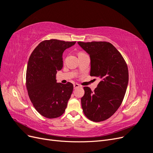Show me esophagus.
<instances>
[{
    "mask_svg": "<svg viewBox=\"0 0 153 153\" xmlns=\"http://www.w3.org/2000/svg\"><path fill=\"white\" fill-rule=\"evenodd\" d=\"M73 86H74V89H76V88L80 87V85H79V84H75L73 85Z\"/></svg>",
    "mask_w": 153,
    "mask_h": 153,
    "instance_id": "obj_1",
    "label": "esophagus"
}]
</instances>
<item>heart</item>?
Here are the masks:
<instances>
[{
  "mask_svg": "<svg viewBox=\"0 0 153 153\" xmlns=\"http://www.w3.org/2000/svg\"><path fill=\"white\" fill-rule=\"evenodd\" d=\"M82 53H80L79 54H82ZM79 54H78V55H79Z\"/></svg>",
  "mask_w": 153,
  "mask_h": 153,
  "instance_id": "b5f03b06",
  "label": "heart"
}]
</instances>
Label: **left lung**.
Here are the masks:
<instances>
[{"label": "left lung", "mask_w": 153, "mask_h": 153, "mask_svg": "<svg viewBox=\"0 0 153 153\" xmlns=\"http://www.w3.org/2000/svg\"><path fill=\"white\" fill-rule=\"evenodd\" d=\"M89 55L90 75L99 77L94 91L84 87L81 104L85 116L94 122L103 121L116 112L127 89L128 69L121 54L115 47L105 41L78 42Z\"/></svg>", "instance_id": "1"}]
</instances>
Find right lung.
<instances>
[{
  "mask_svg": "<svg viewBox=\"0 0 153 153\" xmlns=\"http://www.w3.org/2000/svg\"><path fill=\"white\" fill-rule=\"evenodd\" d=\"M76 43L58 39L41 42L32 52L27 64L26 86L34 108L43 116L62 115L73 90L70 82L57 83L56 74L63 66L64 51Z\"/></svg>",
  "mask_w": 153,
  "mask_h": 153,
  "instance_id": "right-lung-1",
  "label": "right lung"
}]
</instances>
